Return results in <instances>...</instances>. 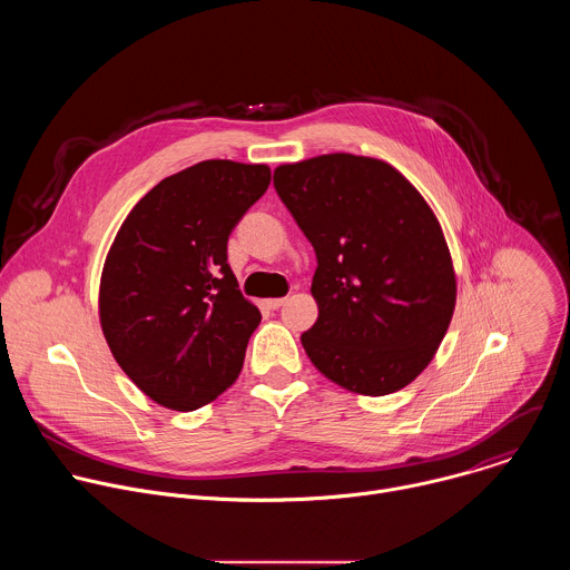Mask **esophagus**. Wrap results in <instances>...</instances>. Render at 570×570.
I'll return each mask as SVG.
<instances>
[{
  "instance_id": "1",
  "label": "esophagus",
  "mask_w": 570,
  "mask_h": 570,
  "mask_svg": "<svg viewBox=\"0 0 570 570\" xmlns=\"http://www.w3.org/2000/svg\"><path fill=\"white\" fill-rule=\"evenodd\" d=\"M284 302H286V297H271V299H266V306L268 308H279V306H284Z\"/></svg>"
}]
</instances>
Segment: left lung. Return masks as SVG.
<instances>
[{"instance_id": "left-lung-1", "label": "left lung", "mask_w": 570, "mask_h": 570, "mask_svg": "<svg viewBox=\"0 0 570 570\" xmlns=\"http://www.w3.org/2000/svg\"><path fill=\"white\" fill-rule=\"evenodd\" d=\"M275 189L311 240L317 320L302 347L336 385L383 396L433 361L455 308L442 225L392 165L352 153L279 165Z\"/></svg>"}]
</instances>
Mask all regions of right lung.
<instances>
[{
    "label": "right lung",
    "mask_w": 570,
    "mask_h": 570,
    "mask_svg": "<svg viewBox=\"0 0 570 570\" xmlns=\"http://www.w3.org/2000/svg\"><path fill=\"white\" fill-rule=\"evenodd\" d=\"M268 185V165L198 161L157 183L112 240L101 330L128 379L165 409H203L243 367L262 313L238 291L227 236Z\"/></svg>",
    "instance_id": "add662e5"
}]
</instances>
